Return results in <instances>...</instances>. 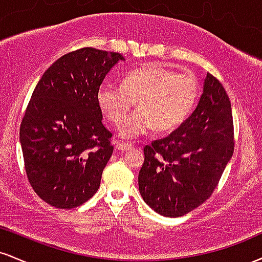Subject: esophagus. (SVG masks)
Segmentation results:
<instances>
[{"mask_svg":"<svg viewBox=\"0 0 262 262\" xmlns=\"http://www.w3.org/2000/svg\"><path fill=\"white\" fill-rule=\"evenodd\" d=\"M117 149L121 150V151H129V150H132L134 148L132 144L127 143V141H117Z\"/></svg>","mask_w":262,"mask_h":262,"instance_id":"obj_1","label":"esophagus"}]
</instances>
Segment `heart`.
I'll return each mask as SVG.
<instances>
[{
    "label": "heart",
    "mask_w": 262,
    "mask_h": 262,
    "mask_svg": "<svg viewBox=\"0 0 262 262\" xmlns=\"http://www.w3.org/2000/svg\"><path fill=\"white\" fill-rule=\"evenodd\" d=\"M200 82L196 75L159 65L129 71L121 87L102 83L97 91V103L104 117L119 127L138 102L135 111L121 129L122 137L134 138L152 128L160 133L179 128L196 106Z\"/></svg>",
    "instance_id": "heart-1"
}]
</instances>
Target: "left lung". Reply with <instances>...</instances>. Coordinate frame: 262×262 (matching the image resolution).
<instances>
[{"instance_id": "obj_1", "label": "left lung", "mask_w": 262, "mask_h": 262, "mask_svg": "<svg viewBox=\"0 0 262 262\" xmlns=\"http://www.w3.org/2000/svg\"><path fill=\"white\" fill-rule=\"evenodd\" d=\"M233 152L230 100L221 81L208 74L193 113L169 137L144 146L141 197L165 217L187 214L212 196Z\"/></svg>"}]
</instances>
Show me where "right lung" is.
Here are the masks:
<instances>
[{
	"mask_svg": "<svg viewBox=\"0 0 262 262\" xmlns=\"http://www.w3.org/2000/svg\"><path fill=\"white\" fill-rule=\"evenodd\" d=\"M119 53L81 48L56 60L32 93L19 129L28 181L44 202L71 209L100 188L113 152L97 91Z\"/></svg>",
	"mask_w": 262,
	"mask_h": 262,
	"instance_id": "obj_1",
	"label": "right lung"
}]
</instances>
